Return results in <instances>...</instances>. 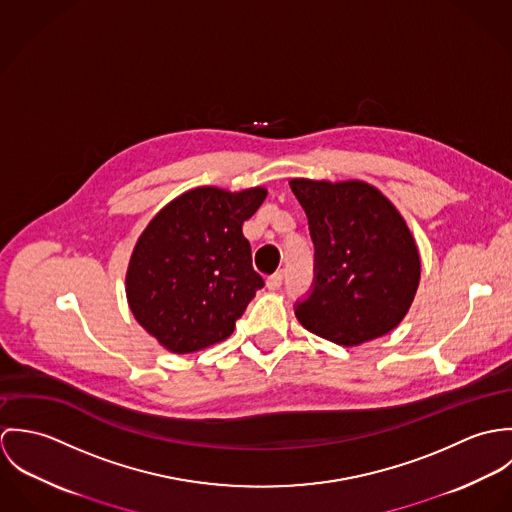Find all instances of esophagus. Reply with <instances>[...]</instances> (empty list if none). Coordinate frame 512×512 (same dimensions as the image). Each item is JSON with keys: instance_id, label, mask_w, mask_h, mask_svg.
<instances>
[{"instance_id": "esophagus-1", "label": "esophagus", "mask_w": 512, "mask_h": 512, "mask_svg": "<svg viewBox=\"0 0 512 512\" xmlns=\"http://www.w3.org/2000/svg\"><path fill=\"white\" fill-rule=\"evenodd\" d=\"M282 284H284V274H282V272H276V274H272V276L266 280V286H268L270 290H280Z\"/></svg>"}]
</instances>
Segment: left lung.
Here are the masks:
<instances>
[{
    "mask_svg": "<svg viewBox=\"0 0 512 512\" xmlns=\"http://www.w3.org/2000/svg\"><path fill=\"white\" fill-rule=\"evenodd\" d=\"M315 246L313 286L295 301L299 323L355 347L390 333L420 284V254L406 220L365 181L292 179Z\"/></svg>",
    "mask_w": 512,
    "mask_h": 512,
    "instance_id": "1",
    "label": "left lung"
}]
</instances>
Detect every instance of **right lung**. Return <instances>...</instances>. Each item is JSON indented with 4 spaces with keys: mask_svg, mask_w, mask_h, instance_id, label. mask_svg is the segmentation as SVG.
<instances>
[{
    "mask_svg": "<svg viewBox=\"0 0 512 512\" xmlns=\"http://www.w3.org/2000/svg\"><path fill=\"white\" fill-rule=\"evenodd\" d=\"M266 195L264 187L191 189L165 205L138 238L126 274L128 303L167 351L185 355L224 341L264 288L242 222Z\"/></svg>",
    "mask_w": 512,
    "mask_h": 512,
    "instance_id": "right-lung-1",
    "label": "right lung"
}]
</instances>
